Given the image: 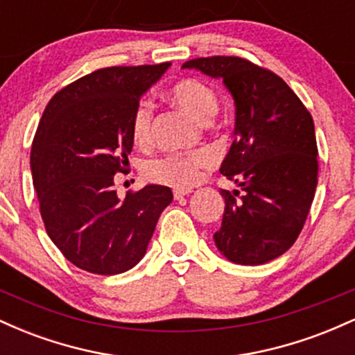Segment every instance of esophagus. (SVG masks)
Masks as SVG:
<instances>
[{
    "instance_id": "obj_1",
    "label": "esophagus",
    "mask_w": 355,
    "mask_h": 355,
    "mask_svg": "<svg viewBox=\"0 0 355 355\" xmlns=\"http://www.w3.org/2000/svg\"><path fill=\"white\" fill-rule=\"evenodd\" d=\"M189 193H191L190 189H175V190H173L175 200H180V198L187 197V195H189Z\"/></svg>"
}]
</instances>
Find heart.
Wrapping results in <instances>:
<instances>
[{"label": "heart", "instance_id": "heart-1", "mask_svg": "<svg viewBox=\"0 0 355 355\" xmlns=\"http://www.w3.org/2000/svg\"><path fill=\"white\" fill-rule=\"evenodd\" d=\"M166 95L173 105L200 121L209 120L218 108L215 92L200 80L183 78L175 81ZM150 125L152 107L146 101H140L133 110L130 121V133L137 145H146L150 141ZM214 153L209 150H198L189 155L173 153L150 162L146 165V175L153 182L166 183L177 189H190L202 180L203 172L214 165Z\"/></svg>", "mask_w": 355, "mask_h": 355}]
</instances>
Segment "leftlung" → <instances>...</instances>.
<instances>
[{"label":"left lung","mask_w":355,"mask_h":355,"mask_svg":"<svg viewBox=\"0 0 355 355\" xmlns=\"http://www.w3.org/2000/svg\"><path fill=\"white\" fill-rule=\"evenodd\" d=\"M182 68L222 80L235 103V138L220 173L242 191L222 190L215 245L240 266L270 262L294 245L315 195L311 113L280 76L239 56L190 60Z\"/></svg>","instance_id":"left-lung-1"}]
</instances>
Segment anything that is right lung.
<instances>
[{"label":"right lung","mask_w":355,"mask_h":355,"mask_svg":"<svg viewBox=\"0 0 355 355\" xmlns=\"http://www.w3.org/2000/svg\"><path fill=\"white\" fill-rule=\"evenodd\" d=\"M170 63L112 67L60 89L44 108L31 146V173L48 237L73 266L98 275L144 259L168 187L146 185L121 200L116 173L130 165L132 113Z\"/></svg>","instance_id":"obj_1"}]
</instances>
